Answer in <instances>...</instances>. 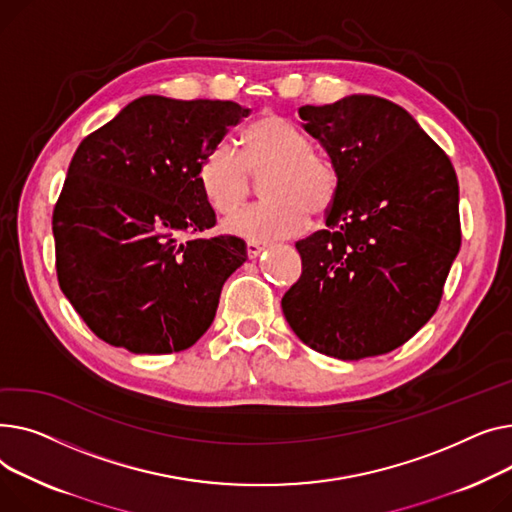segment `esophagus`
I'll return each mask as SVG.
<instances>
[{
  "label": "esophagus",
  "instance_id": "34e87169",
  "mask_svg": "<svg viewBox=\"0 0 512 512\" xmlns=\"http://www.w3.org/2000/svg\"><path fill=\"white\" fill-rule=\"evenodd\" d=\"M246 250H248V256H250V258H256V256H260V252L264 250V246H262L260 242H248V244H246Z\"/></svg>",
  "mask_w": 512,
  "mask_h": 512
}]
</instances>
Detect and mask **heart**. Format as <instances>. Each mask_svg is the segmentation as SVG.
Returning <instances> with one entry per match:
<instances>
[{"label":"heart","instance_id":"obj_1","mask_svg":"<svg viewBox=\"0 0 512 512\" xmlns=\"http://www.w3.org/2000/svg\"><path fill=\"white\" fill-rule=\"evenodd\" d=\"M244 157L229 144L217 146L200 167V186L217 213H233L252 190V176L265 177L268 202L248 206L225 221V231L248 239H281L302 233L310 210L333 206L339 173L314 153L312 140L283 115H264L246 132Z\"/></svg>","mask_w":512,"mask_h":512}]
</instances>
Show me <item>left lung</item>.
Returning a JSON list of instances; mask_svg holds the SVG:
<instances>
[{
	"instance_id": "8db88e82",
	"label": "left lung",
	"mask_w": 512,
	"mask_h": 512,
	"mask_svg": "<svg viewBox=\"0 0 512 512\" xmlns=\"http://www.w3.org/2000/svg\"><path fill=\"white\" fill-rule=\"evenodd\" d=\"M339 173L326 229L297 242L283 295L293 333L357 362L407 343L436 312L461 248L459 182L444 150L397 103L349 95L299 107Z\"/></svg>"
}]
</instances>
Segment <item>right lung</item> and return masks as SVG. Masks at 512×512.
Here are the masks:
<instances>
[{
  "label": "right lung",
  "instance_id": "obj_1",
  "mask_svg": "<svg viewBox=\"0 0 512 512\" xmlns=\"http://www.w3.org/2000/svg\"><path fill=\"white\" fill-rule=\"evenodd\" d=\"M250 109L144 95L86 136L53 210L57 279L93 333L130 353L192 347L213 324L225 281L248 260L213 227L200 167Z\"/></svg>",
  "mask_w": 512,
  "mask_h": 512
}]
</instances>
